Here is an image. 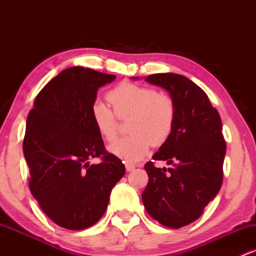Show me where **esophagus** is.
I'll use <instances>...</instances> for the list:
<instances>
[{
    "label": "esophagus",
    "instance_id": "obj_1",
    "mask_svg": "<svg viewBox=\"0 0 256 256\" xmlns=\"http://www.w3.org/2000/svg\"><path fill=\"white\" fill-rule=\"evenodd\" d=\"M125 168H126V171H128V172H131V171H134V168H136V166L132 165V164H126Z\"/></svg>",
    "mask_w": 256,
    "mask_h": 256
}]
</instances>
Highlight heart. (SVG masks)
<instances>
[{
  "label": "heart",
  "mask_w": 256,
  "mask_h": 256,
  "mask_svg": "<svg viewBox=\"0 0 256 256\" xmlns=\"http://www.w3.org/2000/svg\"><path fill=\"white\" fill-rule=\"evenodd\" d=\"M113 110L96 101L91 107V118L101 137L113 140L118 119L126 122L128 136L110 146V152L126 162L144 158L150 144L160 146L167 142L176 122V104L168 94L132 82H122L108 91Z\"/></svg>",
  "instance_id": "obj_1"
}]
</instances>
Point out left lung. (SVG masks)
<instances>
[{
  "instance_id": "obj_1",
  "label": "left lung",
  "mask_w": 256,
  "mask_h": 256,
  "mask_svg": "<svg viewBox=\"0 0 256 256\" xmlns=\"http://www.w3.org/2000/svg\"><path fill=\"white\" fill-rule=\"evenodd\" d=\"M164 88L176 104L173 131L152 155L167 161L168 170L148 161V184L143 204L152 219L171 228L195 222L216 198L222 184L226 143L222 119L198 85L174 73H156L146 78Z\"/></svg>"
}]
</instances>
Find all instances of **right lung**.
<instances>
[{
  "label": "right lung",
  "mask_w": 256,
  "mask_h": 256,
  "mask_svg": "<svg viewBox=\"0 0 256 256\" xmlns=\"http://www.w3.org/2000/svg\"><path fill=\"white\" fill-rule=\"evenodd\" d=\"M114 79V74L70 67L40 91L28 113L22 149L30 192L43 212L67 230L96 224L125 173L122 160L106 150L91 118L98 88ZM92 157L102 162L90 166Z\"/></svg>",
  "instance_id": "1"
}]
</instances>
